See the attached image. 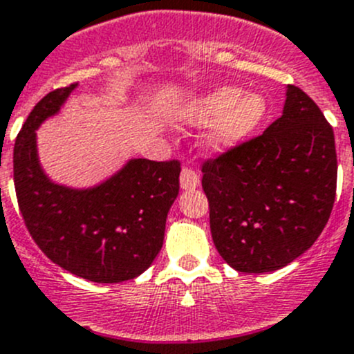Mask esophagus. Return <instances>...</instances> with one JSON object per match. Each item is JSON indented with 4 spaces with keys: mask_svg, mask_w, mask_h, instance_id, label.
I'll return each instance as SVG.
<instances>
[{
    "mask_svg": "<svg viewBox=\"0 0 354 354\" xmlns=\"http://www.w3.org/2000/svg\"><path fill=\"white\" fill-rule=\"evenodd\" d=\"M180 185L183 190H195V188L200 185L198 174L195 173L194 169H188V167H183L180 174Z\"/></svg>",
    "mask_w": 354,
    "mask_h": 354,
    "instance_id": "34e87169",
    "label": "esophagus"
}]
</instances>
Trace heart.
I'll return each instance as SVG.
<instances>
[{"label": "heart", "mask_w": 354, "mask_h": 354, "mask_svg": "<svg viewBox=\"0 0 354 354\" xmlns=\"http://www.w3.org/2000/svg\"><path fill=\"white\" fill-rule=\"evenodd\" d=\"M267 109L266 95L260 92H243L240 87L224 85L181 106L178 120L194 128L212 124L203 144L212 154H226L252 137L266 120Z\"/></svg>", "instance_id": "obj_1"}]
</instances>
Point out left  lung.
I'll return each mask as SVG.
<instances>
[{"label": "left lung", "mask_w": 354, "mask_h": 354, "mask_svg": "<svg viewBox=\"0 0 354 354\" xmlns=\"http://www.w3.org/2000/svg\"><path fill=\"white\" fill-rule=\"evenodd\" d=\"M202 171L219 255L238 272H272L305 253L329 221L334 131L319 106L288 85L281 118Z\"/></svg>", "instance_id": "1"}]
</instances>
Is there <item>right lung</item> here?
<instances>
[{"label": "right lung", "mask_w": 354, "mask_h": 354, "mask_svg": "<svg viewBox=\"0 0 354 354\" xmlns=\"http://www.w3.org/2000/svg\"><path fill=\"white\" fill-rule=\"evenodd\" d=\"M77 87L49 92L28 114L13 149L17 198L28 233L53 262L92 283H123L145 272L162 248L181 167L133 157L92 187L53 181L39 159L37 130Z\"/></svg>", "instance_id": "add662e5"}]
</instances>
